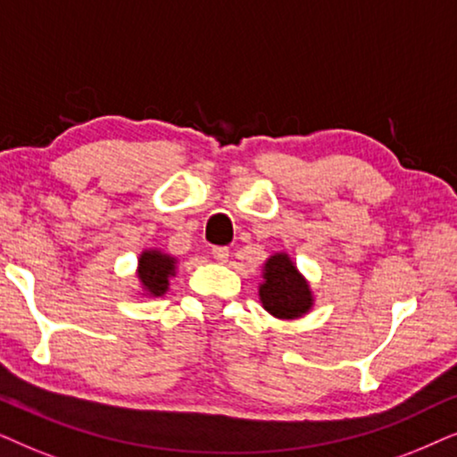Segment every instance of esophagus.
I'll return each instance as SVG.
<instances>
[{"instance_id": "esophagus-1", "label": "esophagus", "mask_w": 457, "mask_h": 457, "mask_svg": "<svg viewBox=\"0 0 457 457\" xmlns=\"http://www.w3.org/2000/svg\"><path fill=\"white\" fill-rule=\"evenodd\" d=\"M211 254H212V259L219 261V263H225L229 257V251H228V246H212Z\"/></svg>"}]
</instances>
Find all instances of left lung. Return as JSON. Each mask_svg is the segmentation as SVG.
Here are the masks:
<instances>
[{
	"instance_id": "obj_1",
	"label": "left lung",
	"mask_w": 457,
	"mask_h": 457,
	"mask_svg": "<svg viewBox=\"0 0 457 457\" xmlns=\"http://www.w3.org/2000/svg\"><path fill=\"white\" fill-rule=\"evenodd\" d=\"M263 307L279 320H295L307 313L313 305L312 290L296 271L288 254L278 253L265 263L263 284L259 286Z\"/></svg>"
}]
</instances>
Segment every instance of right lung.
<instances>
[{"mask_svg": "<svg viewBox=\"0 0 457 457\" xmlns=\"http://www.w3.org/2000/svg\"><path fill=\"white\" fill-rule=\"evenodd\" d=\"M175 273V259L161 251H145L139 257L137 278L142 282L145 295L161 296L167 292L169 276Z\"/></svg>", "mask_w": 457, "mask_h": 457, "instance_id": "right-lung-1", "label": "right lung"}]
</instances>
